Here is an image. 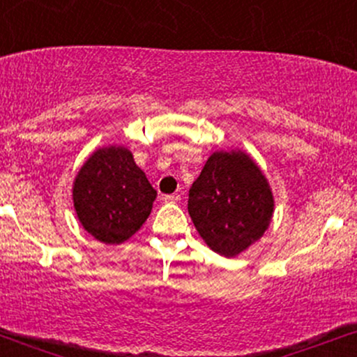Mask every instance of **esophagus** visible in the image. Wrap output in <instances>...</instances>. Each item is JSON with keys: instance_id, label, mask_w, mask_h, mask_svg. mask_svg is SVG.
<instances>
[{"instance_id": "34e87169", "label": "esophagus", "mask_w": 357, "mask_h": 357, "mask_svg": "<svg viewBox=\"0 0 357 357\" xmlns=\"http://www.w3.org/2000/svg\"><path fill=\"white\" fill-rule=\"evenodd\" d=\"M162 202H165V203H179V202H181V196H179V195H165V196H162Z\"/></svg>"}]
</instances>
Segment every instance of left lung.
Instances as JSON below:
<instances>
[{"mask_svg": "<svg viewBox=\"0 0 357 357\" xmlns=\"http://www.w3.org/2000/svg\"><path fill=\"white\" fill-rule=\"evenodd\" d=\"M272 188L250 154L216 151L190 188L188 211L213 252L233 258L264 236L273 216Z\"/></svg>", "mask_w": 357, "mask_h": 357, "instance_id": "obj_1", "label": "left lung"}]
</instances>
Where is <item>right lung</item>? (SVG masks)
Returning a JSON list of instances; mask_svg holds the SVG:
<instances>
[{"label":"right lung","mask_w":357,"mask_h":357,"mask_svg":"<svg viewBox=\"0 0 357 357\" xmlns=\"http://www.w3.org/2000/svg\"><path fill=\"white\" fill-rule=\"evenodd\" d=\"M73 208L84 230L105 245H121L144 225L158 192L124 146L93 151L75 176Z\"/></svg>","instance_id":"obj_1"}]
</instances>
